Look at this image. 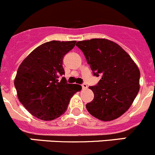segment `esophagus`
Here are the masks:
<instances>
[{"mask_svg": "<svg viewBox=\"0 0 155 155\" xmlns=\"http://www.w3.org/2000/svg\"><path fill=\"white\" fill-rule=\"evenodd\" d=\"M87 85L86 84V83H83V84H82V89H87Z\"/></svg>", "mask_w": 155, "mask_h": 155, "instance_id": "1", "label": "esophagus"}]
</instances>
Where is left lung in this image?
<instances>
[{
  "instance_id": "8db88e82",
  "label": "left lung",
  "mask_w": 155,
  "mask_h": 155,
  "mask_svg": "<svg viewBox=\"0 0 155 155\" xmlns=\"http://www.w3.org/2000/svg\"><path fill=\"white\" fill-rule=\"evenodd\" d=\"M93 75L101 76L89 86L94 99L86 104L88 112L102 121H112L123 115L139 91L140 71L131 56L119 45L106 39L79 41Z\"/></svg>"
}]
</instances>
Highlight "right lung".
<instances>
[{
  "instance_id": "obj_1",
  "label": "right lung",
  "mask_w": 155,
  "mask_h": 155,
  "mask_svg": "<svg viewBox=\"0 0 155 155\" xmlns=\"http://www.w3.org/2000/svg\"><path fill=\"white\" fill-rule=\"evenodd\" d=\"M76 41L47 42L31 52L21 63L14 79L20 102L31 115L51 121L63 115L71 97L82 86L69 84L63 60Z\"/></svg>"
}]
</instances>
